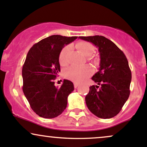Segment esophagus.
<instances>
[{
  "label": "esophagus",
  "instance_id": "esophagus-1",
  "mask_svg": "<svg viewBox=\"0 0 147 147\" xmlns=\"http://www.w3.org/2000/svg\"><path fill=\"white\" fill-rule=\"evenodd\" d=\"M74 88H77V87H78V85H79V84L78 83H74Z\"/></svg>",
  "mask_w": 147,
  "mask_h": 147
}]
</instances>
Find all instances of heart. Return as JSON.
Listing matches in <instances>:
<instances>
[{
  "label": "heart",
  "instance_id": "1",
  "mask_svg": "<svg viewBox=\"0 0 147 147\" xmlns=\"http://www.w3.org/2000/svg\"><path fill=\"white\" fill-rule=\"evenodd\" d=\"M76 47L79 51L86 57H90L94 52V47L90 42L82 41L76 44ZM70 49L71 46L67 45L61 50L59 54V62L61 65L65 66L69 63V53ZM92 73L93 70L90 66H71L64 71V76L76 83H80L89 78Z\"/></svg>",
  "mask_w": 147,
  "mask_h": 147
}]
</instances>
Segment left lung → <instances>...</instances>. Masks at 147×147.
<instances>
[{
	"mask_svg": "<svg viewBox=\"0 0 147 147\" xmlns=\"http://www.w3.org/2000/svg\"><path fill=\"white\" fill-rule=\"evenodd\" d=\"M79 38L92 44L100 53L99 71L92 79L98 85H92L85 96L92 113L101 119H110L121 111L130 95L131 71L123 51L103 36Z\"/></svg>",
	"mask_w": 147,
	"mask_h": 147,
	"instance_id": "obj_1",
	"label": "left lung"
}]
</instances>
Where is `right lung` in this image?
I'll return each instance as SVG.
<instances>
[{"mask_svg":"<svg viewBox=\"0 0 147 147\" xmlns=\"http://www.w3.org/2000/svg\"><path fill=\"white\" fill-rule=\"evenodd\" d=\"M77 38L51 35L34 44L28 53L22 68L23 92L32 110L41 117L55 118L67 108V97L74 90L73 82L64 80L56 87L54 80L60 71L61 50Z\"/></svg>","mask_w":147,"mask_h":147,"instance_id":"obj_1","label":"right lung"}]
</instances>
